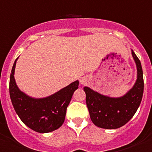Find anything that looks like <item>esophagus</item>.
Instances as JSON below:
<instances>
[{"label":"esophagus","instance_id":"34e87169","mask_svg":"<svg viewBox=\"0 0 152 152\" xmlns=\"http://www.w3.org/2000/svg\"><path fill=\"white\" fill-rule=\"evenodd\" d=\"M88 77L87 76H84V77H82L80 79V84H85L88 82Z\"/></svg>","mask_w":152,"mask_h":152}]
</instances>
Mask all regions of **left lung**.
<instances>
[{
  "label": "left lung",
  "mask_w": 152,
  "mask_h": 152,
  "mask_svg": "<svg viewBox=\"0 0 152 152\" xmlns=\"http://www.w3.org/2000/svg\"><path fill=\"white\" fill-rule=\"evenodd\" d=\"M132 54L136 63L137 80L126 95L112 98L100 94L88 87L84 88L91 121L100 128L114 129L124 126L135 115L140 105L144 91L143 72L139 58L133 51Z\"/></svg>",
  "instance_id": "1"
}]
</instances>
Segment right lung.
I'll return each instance as SVG.
<instances>
[{
	"mask_svg": "<svg viewBox=\"0 0 152 152\" xmlns=\"http://www.w3.org/2000/svg\"><path fill=\"white\" fill-rule=\"evenodd\" d=\"M14 61L10 77L9 91L12 104L23 123L40 133H46L61 127L66 110L79 82L76 80L54 94L42 99L29 97L17 88L14 79Z\"/></svg>",
	"mask_w": 152,
	"mask_h": 152,
	"instance_id": "add662e5",
	"label": "right lung"
}]
</instances>
